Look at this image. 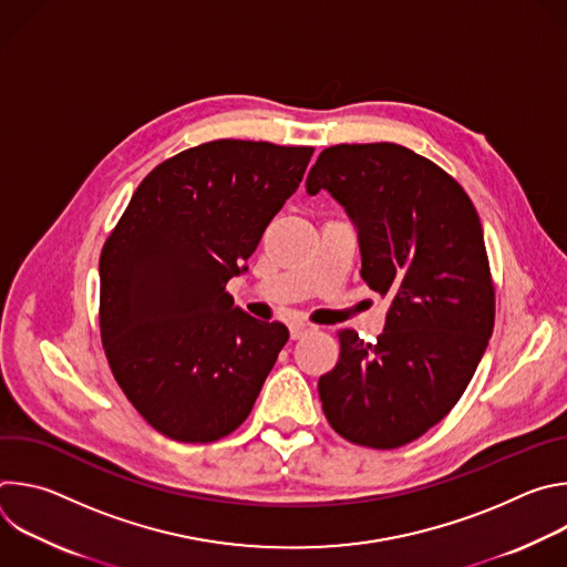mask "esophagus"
I'll return each mask as SVG.
<instances>
[{
  "label": "esophagus",
  "instance_id": "1",
  "mask_svg": "<svg viewBox=\"0 0 567 567\" xmlns=\"http://www.w3.org/2000/svg\"><path fill=\"white\" fill-rule=\"evenodd\" d=\"M311 330H313V326H309V322H302V320L291 322V326H289V334H291V339H293V341L302 339V337H305V334H309Z\"/></svg>",
  "mask_w": 567,
  "mask_h": 567
}]
</instances>
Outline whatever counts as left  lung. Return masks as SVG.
Here are the masks:
<instances>
[{"mask_svg":"<svg viewBox=\"0 0 567 567\" xmlns=\"http://www.w3.org/2000/svg\"><path fill=\"white\" fill-rule=\"evenodd\" d=\"M305 186L343 206L361 276L390 300L377 343L339 334V363L318 379L322 411L354 444L403 446L449 415L492 339L480 217L455 179L396 143L322 150Z\"/></svg>","mask_w":567,"mask_h":567,"instance_id":"obj_1","label":"left lung"}]
</instances>
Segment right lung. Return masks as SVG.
<instances>
[{"label": "right lung", "mask_w": 567, "mask_h": 567, "mask_svg": "<svg viewBox=\"0 0 567 567\" xmlns=\"http://www.w3.org/2000/svg\"><path fill=\"white\" fill-rule=\"evenodd\" d=\"M313 147L210 141L156 166L101 254V337L143 420L179 442L245 422L289 339L235 307L265 228L296 193Z\"/></svg>", "instance_id": "obj_1"}]
</instances>
